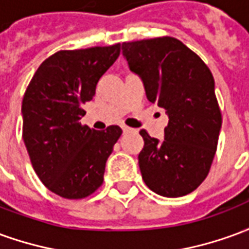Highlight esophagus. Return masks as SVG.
Returning a JSON list of instances; mask_svg holds the SVG:
<instances>
[{
    "label": "esophagus",
    "instance_id": "1",
    "mask_svg": "<svg viewBox=\"0 0 249 249\" xmlns=\"http://www.w3.org/2000/svg\"><path fill=\"white\" fill-rule=\"evenodd\" d=\"M121 128H123V132H124V133H126V132H130V130H132V128H129V126H126V125H123Z\"/></svg>",
    "mask_w": 249,
    "mask_h": 249
}]
</instances>
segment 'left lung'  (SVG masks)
Wrapping results in <instances>:
<instances>
[{
  "instance_id": "obj_1",
  "label": "left lung",
  "mask_w": 249,
  "mask_h": 249,
  "mask_svg": "<svg viewBox=\"0 0 249 249\" xmlns=\"http://www.w3.org/2000/svg\"><path fill=\"white\" fill-rule=\"evenodd\" d=\"M129 69L142 80L148 100L165 109L164 140L140 130L141 176L160 196L180 197L203 183L213 161L221 112L214 80L200 57L173 37L123 42Z\"/></svg>"
}]
</instances>
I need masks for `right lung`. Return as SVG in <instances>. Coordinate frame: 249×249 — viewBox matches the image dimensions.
<instances>
[{
  "label": "right lung",
  "instance_id": "add662e5",
  "mask_svg": "<svg viewBox=\"0 0 249 249\" xmlns=\"http://www.w3.org/2000/svg\"><path fill=\"white\" fill-rule=\"evenodd\" d=\"M120 56V44L60 51L36 71L22 100V139L42 184L65 198L88 197L104 181L105 164L123 130L81 125L84 104Z\"/></svg>",
  "mask_w": 249,
  "mask_h": 249
}]
</instances>
